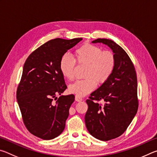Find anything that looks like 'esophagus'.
<instances>
[{"mask_svg":"<svg viewBox=\"0 0 157 157\" xmlns=\"http://www.w3.org/2000/svg\"><path fill=\"white\" fill-rule=\"evenodd\" d=\"M75 100L77 101V102H81V101L82 100V98L80 96H79V95H75Z\"/></svg>","mask_w":157,"mask_h":157,"instance_id":"esophagus-1","label":"esophagus"}]
</instances>
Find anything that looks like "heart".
Listing matches in <instances>:
<instances>
[{
    "label": "heart",
    "instance_id": "1",
    "mask_svg": "<svg viewBox=\"0 0 157 157\" xmlns=\"http://www.w3.org/2000/svg\"><path fill=\"white\" fill-rule=\"evenodd\" d=\"M75 60L78 64L86 65L85 79L77 80L69 85L68 90L79 96L91 92L98 84L107 82L112 75L116 66L113 53L109 50L102 51L100 47L85 44L75 50ZM75 61L68 54L63 55L59 61V70L63 77L71 80L74 76Z\"/></svg>",
    "mask_w": 157,
    "mask_h": 157
}]
</instances>
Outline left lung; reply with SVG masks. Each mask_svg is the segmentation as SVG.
<instances>
[{"instance_id":"8db88e82","label":"left lung","mask_w":157,"mask_h":157,"mask_svg":"<svg viewBox=\"0 0 157 157\" xmlns=\"http://www.w3.org/2000/svg\"><path fill=\"white\" fill-rule=\"evenodd\" d=\"M92 43L107 45L116 58L112 75L86 100L87 130L95 139L107 141L123 134L136 116L137 77L129 57L119 45L107 39H98ZM101 99L105 102L103 106L96 102Z\"/></svg>"}]
</instances>
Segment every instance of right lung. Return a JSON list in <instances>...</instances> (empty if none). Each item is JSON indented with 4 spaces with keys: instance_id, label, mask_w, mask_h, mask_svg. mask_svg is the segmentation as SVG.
Here are the masks:
<instances>
[{
    "instance_id": "obj_1",
    "label": "right lung",
    "mask_w": 157,
    "mask_h": 157,
    "mask_svg": "<svg viewBox=\"0 0 157 157\" xmlns=\"http://www.w3.org/2000/svg\"><path fill=\"white\" fill-rule=\"evenodd\" d=\"M82 40H50L32 52L23 66L17 102L26 128L41 139H55L65 128L75 96L61 95L58 99L56 97L67 88L59 70V61L68 50Z\"/></svg>"
}]
</instances>
